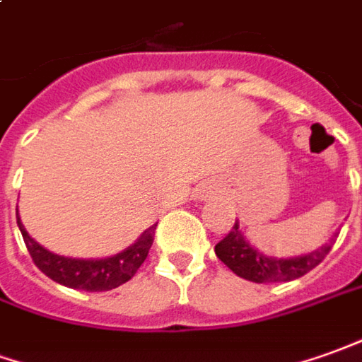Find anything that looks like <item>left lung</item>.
Returning a JSON list of instances; mask_svg holds the SVG:
<instances>
[{
  "instance_id": "obj_1",
  "label": "left lung",
  "mask_w": 362,
  "mask_h": 362,
  "mask_svg": "<svg viewBox=\"0 0 362 362\" xmlns=\"http://www.w3.org/2000/svg\"><path fill=\"white\" fill-rule=\"evenodd\" d=\"M333 243L335 238H331L313 252L291 256V258L266 256L258 248H254L250 240L244 236L240 223L236 221L233 230L214 246V252L236 276L256 284H270V281H291L305 276L308 272L321 264Z\"/></svg>"
}]
</instances>
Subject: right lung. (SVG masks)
<instances>
[{
    "label": "right lung",
    "mask_w": 362,
    "mask_h": 362,
    "mask_svg": "<svg viewBox=\"0 0 362 362\" xmlns=\"http://www.w3.org/2000/svg\"><path fill=\"white\" fill-rule=\"evenodd\" d=\"M17 226L23 234L25 246L31 254L35 266L43 272L45 276L72 290L108 291L134 278V274L148 258L157 224H151L149 228H146L138 236V240L129 244L128 248L106 258H69V256L47 250L25 230L19 213H17Z\"/></svg>",
    "instance_id": "1"
}]
</instances>
